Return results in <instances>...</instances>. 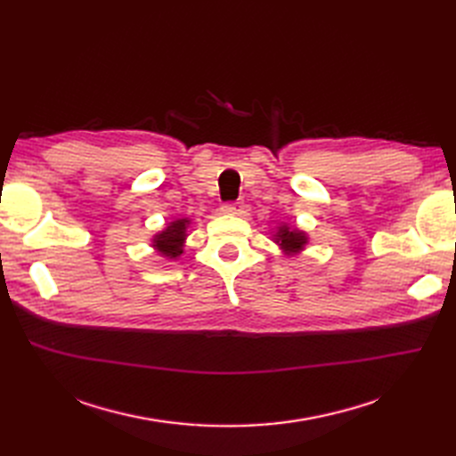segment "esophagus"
<instances>
[{
	"label": "esophagus",
	"instance_id": "34e87169",
	"mask_svg": "<svg viewBox=\"0 0 456 456\" xmlns=\"http://www.w3.org/2000/svg\"><path fill=\"white\" fill-rule=\"evenodd\" d=\"M243 201H236V203H224L223 205V213L226 215H241L243 213Z\"/></svg>",
	"mask_w": 456,
	"mask_h": 456
}]
</instances>
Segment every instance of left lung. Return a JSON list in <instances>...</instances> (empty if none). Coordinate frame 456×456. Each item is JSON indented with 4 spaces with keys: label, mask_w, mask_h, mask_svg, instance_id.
Wrapping results in <instances>:
<instances>
[{
    "label": "left lung",
    "mask_w": 456,
    "mask_h": 456,
    "mask_svg": "<svg viewBox=\"0 0 456 456\" xmlns=\"http://www.w3.org/2000/svg\"><path fill=\"white\" fill-rule=\"evenodd\" d=\"M272 241L280 247L283 256L291 258L306 251V247L310 245V236L305 230L281 223L278 228L272 230Z\"/></svg>",
    "instance_id": "left-lung-1"
}]
</instances>
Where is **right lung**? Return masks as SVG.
<instances>
[{
  "label": "right lung",
  "mask_w": 456,
  "mask_h": 456,
  "mask_svg": "<svg viewBox=\"0 0 456 456\" xmlns=\"http://www.w3.org/2000/svg\"><path fill=\"white\" fill-rule=\"evenodd\" d=\"M191 218L181 216L165 224L150 238V247L165 260H176L184 255L186 238L190 236Z\"/></svg>",
  "instance_id": "obj_1"
}]
</instances>
